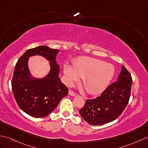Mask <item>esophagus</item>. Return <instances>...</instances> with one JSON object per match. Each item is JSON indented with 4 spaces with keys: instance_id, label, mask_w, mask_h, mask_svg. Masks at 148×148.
Segmentation results:
<instances>
[{
    "instance_id": "esophagus-1",
    "label": "esophagus",
    "mask_w": 148,
    "mask_h": 148,
    "mask_svg": "<svg viewBox=\"0 0 148 148\" xmlns=\"http://www.w3.org/2000/svg\"><path fill=\"white\" fill-rule=\"evenodd\" d=\"M68 93H69V95L71 96H75L77 95V93H75L74 91L71 90H70L69 92H68Z\"/></svg>"
}]
</instances>
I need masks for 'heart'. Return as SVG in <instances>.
Listing matches in <instances>:
<instances>
[{"label": "heart", "mask_w": 148, "mask_h": 148, "mask_svg": "<svg viewBox=\"0 0 148 148\" xmlns=\"http://www.w3.org/2000/svg\"><path fill=\"white\" fill-rule=\"evenodd\" d=\"M64 73L68 85L83 78L85 90L91 95L102 93L112 79L115 68L112 64L104 61L90 57H80L75 60L73 66L64 65Z\"/></svg>", "instance_id": "heart-1"}]
</instances>
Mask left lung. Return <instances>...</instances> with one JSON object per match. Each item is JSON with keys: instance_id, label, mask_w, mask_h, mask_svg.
<instances>
[{"instance_id": "obj_1", "label": "left lung", "mask_w": 148, "mask_h": 148, "mask_svg": "<svg viewBox=\"0 0 148 148\" xmlns=\"http://www.w3.org/2000/svg\"><path fill=\"white\" fill-rule=\"evenodd\" d=\"M132 79L124 65L117 80L95 99L86 100L80 114L89 124L102 125L116 120L123 112L131 96Z\"/></svg>"}]
</instances>
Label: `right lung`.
Segmentation results:
<instances>
[{"instance_id":"1","label":"right lung","mask_w":148,"mask_h":148,"mask_svg":"<svg viewBox=\"0 0 148 148\" xmlns=\"http://www.w3.org/2000/svg\"><path fill=\"white\" fill-rule=\"evenodd\" d=\"M58 53V49L46 46L29 49L16 64L11 82L14 98L21 109L32 117L41 118L48 116L68 94V88L58 77L60 68L55 61ZM36 54L44 56L51 62V70L44 79L29 77L28 58Z\"/></svg>"}]
</instances>
